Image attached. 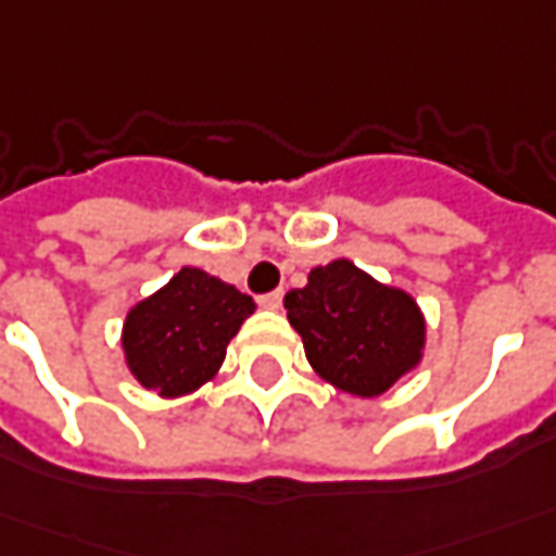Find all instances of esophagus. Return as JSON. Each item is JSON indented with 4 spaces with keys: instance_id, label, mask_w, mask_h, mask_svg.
I'll return each mask as SVG.
<instances>
[{
    "instance_id": "34e87169",
    "label": "esophagus",
    "mask_w": 556,
    "mask_h": 556,
    "mask_svg": "<svg viewBox=\"0 0 556 556\" xmlns=\"http://www.w3.org/2000/svg\"><path fill=\"white\" fill-rule=\"evenodd\" d=\"M281 302H285V290H271L266 296H260V305L263 308H269V312H278L281 308Z\"/></svg>"
}]
</instances>
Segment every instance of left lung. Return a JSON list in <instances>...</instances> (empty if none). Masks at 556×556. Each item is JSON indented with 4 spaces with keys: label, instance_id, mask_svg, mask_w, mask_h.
<instances>
[{
    "label": "left lung",
    "instance_id": "8db88e82",
    "mask_svg": "<svg viewBox=\"0 0 556 556\" xmlns=\"http://www.w3.org/2000/svg\"><path fill=\"white\" fill-rule=\"evenodd\" d=\"M285 308L312 369L351 396L375 400L424 363L427 317L415 296L344 256L308 271Z\"/></svg>",
    "mask_w": 556,
    "mask_h": 556
}]
</instances>
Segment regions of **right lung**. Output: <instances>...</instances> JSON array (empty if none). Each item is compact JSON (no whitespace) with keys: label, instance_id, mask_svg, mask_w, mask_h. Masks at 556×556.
<instances>
[{"label":"right lung","instance_id":"1","mask_svg":"<svg viewBox=\"0 0 556 556\" xmlns=\"http://www.w3.org/2000/svg\"><path fill=\"white\" fill-rule=\"evenodd\" d=\"M256 312L248 293L197 266H184L124 317L121 348L129 375L160 400H178L214 381L227 344Z\"/></svg>","mask_w":556,"mask_h":556}]
</instances>
